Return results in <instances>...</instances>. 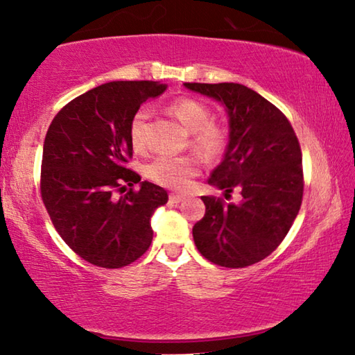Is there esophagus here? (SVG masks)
<instances>
[{"label": "esophagus", "mask_w": 355, "mask_h": 355, "mask_svg": "<svg viewBox=\"0 0 355 355\" xmlns=\"http://www.w3.org/2000/svg\"><path fill=\"white\" fill-rule=\"evenodd\" d=\"M182 200H184L182 195H178V193H171V195H170V201H171V203H181Z\"/></svg>", "instance_id": "1"}]
</instances>
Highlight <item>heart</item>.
Wrapping results in <instances>:
<instances>
[{
	"mask_svg": "<svg viewBox=\"0 0 355 355\" xmlns=\"http://www.w3.org/2000/svg\"><path fill=\"white\" fill-rule=\"evenodd\" d=\"M174 116L190 132V144L208 159L219 157L228 143V128L214 119V111L208 103L196 98H178L168 106ZM147 121L149 111L138 109L130 121V141L135 150L149 149L147 138ZM201 171V160L196 155H160L146 168V176L152 182L173 190H185L190 187L192 179Z\"/></svg>",
	"mask_w": 355,
	"mask_h": 355,
	"instance_id": "obj_1",
	"label": "heart"
}]
</instances>
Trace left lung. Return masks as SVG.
Instances as JSON below:
<instances>
[{"label": "left lung", "instance_id": "1", "mask_svg": "<svg viewBox=\"0 0 355 355\" xmlns=\"http://www.w3.org/2000/svg\"><path fill=\"white\" fill-rule=\"evenodd\" d=\"M187 89L222 101L230 117V141L208 184L239 190L243 200L201 196L205 217L193 241L205 259L225 268L254 265L275 250L291 230L303 200L302 149L288 119L246 85L185 83Z\"/></svg>", "mask_w": 355, "mask_h": 355}]
</instances>
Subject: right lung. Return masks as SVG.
Instances as JSON below:
<instances>
[{
	"label": "right lung",
	"instance_id": "right-lung-1",
	"mask_svg": "<svg viewBox=\"0 0 355 355\" xmlns=\"http://www.w3.org/2000/svg\"><path fill=\"white\" fill-rule=\"evenodd\" d=\"M165 89L155 80L103 84L64 105L47 130L42 203L63 241L92 265L122 268L150 246V216L168 193L146 181L133 189L141 176L128 168L130 121ZM117 191L124 193L121 199L113 196Z\"/></svg>",
	"mask_w": 355,
	"mask_h": 355
}]
</instances>
